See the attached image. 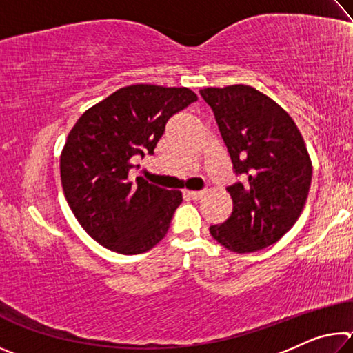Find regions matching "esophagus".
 <instances>
[{"instance_id":"esophagus-1","label":"esophagus","mask_w":353,"mask_h":353,"mask_svg":"<svg viewBox=\"0 0 353 353\" xmlns=\"http://www.w3.org/2000/svg\"><path fill=\"white\" fill-rule=\"evenodd\" d=\"M185 194H188L191 199H201L202 196L205 194V191H190V190H187V191H185Z\"/></svg>"}]
</instances>
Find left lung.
<instances>
[{"label":"left lung","mask_w":353,"mask_h":353,"mask_svg":"<svg viewBox=\"0 0 353 353\" xmlns=\"http://www.w3.org/2000/svg\"><path fill=\"white\" fill-rule=\"evenodd\" d=\"M199 93L241 176L227 187L232 214L210 225V234L236 254L271 246L294 225L308 198L313 166L305 141L288 113L254 87L238 83Z\"/></svg>","instance_id":"1"}]
</instances>
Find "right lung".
I'll return each instance as SVG.
<instances>
[{
	"mask_svg": "<svg viewBox=\"0 0 353 353\" xmlns=\"http://www.w3.org/2000/svg\"><path fill=\"white\" fill-rule=\"evenodd\" d=\"M198 101L187 87H123L82 113L61 154L62 188L82 229L124 255L152 249L168 232L182 193L130 179L174 113Z\"/></svg>",
	"mask_w": 353,
	"mask_h": 353,
	"instance_id": "right-lung-1",
	"label": "right lung"
}]
</instances>
